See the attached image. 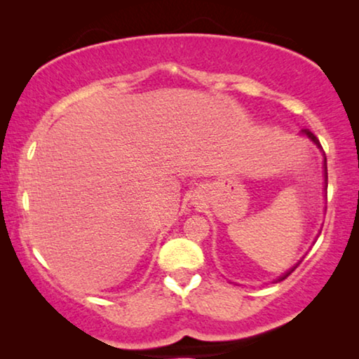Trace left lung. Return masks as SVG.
I'll use <instances>...</instances> for the list:
<instances>
[{"label":"left lung","mask_w":359,"mask_h":359,"mask_svg":"<svg viewBox=\"0 0 359 359\" xmlns=\"http://www.w3.org/2000/svg\"><path fill=\"white\" fill-rule=\"evenodd\" d=\"M304 134H306V135L309 137V139H312L313 142H316V144H317V145H320V142H318V139H317V137H316V135H313L311 130H309V129H304ZM325 161H327V158H325ZM325 171H327V166H325ZM325 178H327V173H325ZM296 268H297V266H294V268L291 269V271H287L286 274H284V276H283V278H279V281H283V279H286V278L289 276V274H291V273H292V271H294V269H296Z\"/></svg>","instance_id":"left-lung-1"}]
</instances>
